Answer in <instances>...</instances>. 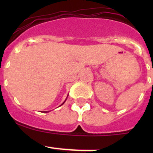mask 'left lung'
<instances>
[{
	"label": "left lung",
	"mask_w": 153,
	"mask_h": 153,
	"mask_svg": "<svg viewBox=\"0 0 153 153\" xmlns=\"http://www.w3.org/2000/svg\"><path fill=\"white\" fill-rule=\"evenodd\" d=\"M152 70H153V69H152ZM152 84H153V82H152Z\"/></svg>",
	"instance_id": "left-lung-1"
}]
</instances>
